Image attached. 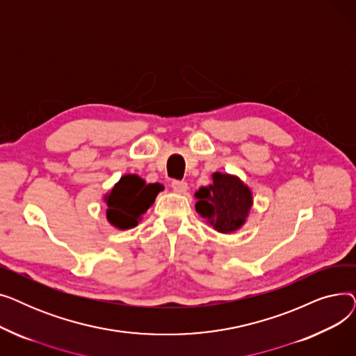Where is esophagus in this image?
<instances>
[{
  "label": "esophagus",
  "instance_id": "1",
  "mask_svg": "<svg viewBox=\"0 0 356 356\" xmlns=\"http://www.w3.org/2000/svg\"><path fill=\"white\" fill-rule=\"evenodd\" d=\"M172 188L176 193H184L186 191H188V183L183 181V180H173Z\"/></svg>",
  "mask_w": 356,
  "mask_h": 356
}]
</instances>
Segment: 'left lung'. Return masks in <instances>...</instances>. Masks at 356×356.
I'll use <instances>...</instances> for the list:
<instances>
[{
	"instance_id": "left-lung-1",
	"label": "left lung",
	"mask_w": 356,
	"mask_h": 356,
	"mask_svg": "<svg viewBox=\"0 0 356 356\" xmlns=\"http://www.w3.org/2000/svg\"><path fill=\"white\" fill-rule=\"evenodd\" d=\"M213 183L200 188L195 197L196 212L218 232L231 234L244 225L252 207V193L239 177L213 173Z\"/></svg>"
}]
</instances>
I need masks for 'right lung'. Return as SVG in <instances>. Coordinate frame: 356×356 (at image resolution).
I'll list each match as a JSON object with an SVG mask.
<instances>
[{
	"mask_svg": "<svg viewBox=\"0 0 356 356\" xmlns=\"http://www.w3.org/2000/svg\"><path fill=\"white\" fill-rule=\"evenodd\" d=\"M163 189V184L145 183L137 175L122 176L104 197L108 222L118 229L137 227L143 213L152 207Z\"/></svg>",
	"mask_w": 356,
	"mask_h": 356,
	"instance_id": "1",
	"label": "right lung"
}]
</instances>
